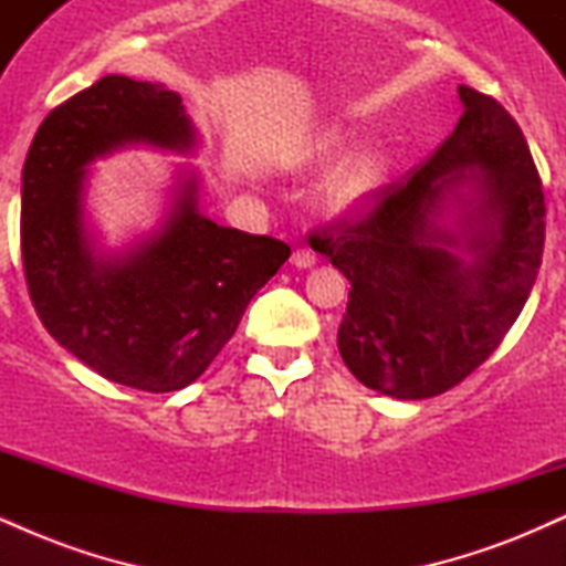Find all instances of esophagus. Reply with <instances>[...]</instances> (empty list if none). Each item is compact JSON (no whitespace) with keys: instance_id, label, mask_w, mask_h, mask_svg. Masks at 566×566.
I'll return each instance as SVG.
<instances>
[{"instance_id":"1","label":"esophagus","mask_w":566,"mask_h":566,"mask_svg":"<svg viewBox=\"0 0 566 566\" xmlns=\"http://www.w3.org/2000/svg\"><path fill=\"white\" fill-rule=\"evenodd\" d=\"M314 263H316V252L308 250V247H297V250L292 252V265H295V269H311Z\"/></svg>"}]
</instances>
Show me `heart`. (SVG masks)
<instances>
[{
	"label": "heart",
	"mask_w": 566,
	"mask_h": 566,
	"mask_svg": "<svg viewBox=\"0 0 566 566\" xmlns=\"http://www.w3.org/2000/svg\"><path fill=\"white\" fill-rule=\"evenodd\" d=\"M350 148V135L343 127H324L305 138L301 146L292 151V167H324L329 161L340 159ZM382 178V161L373 154L346 161L333 178L322 188V205L333 212L350 210L361 205L369 193L375 191Z\"/></svg>",
	"instance_id": "b5f03b06"
}]
</instances>
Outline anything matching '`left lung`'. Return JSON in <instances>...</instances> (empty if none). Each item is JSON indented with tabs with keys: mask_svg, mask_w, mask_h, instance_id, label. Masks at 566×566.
I'll return each mask as SVG.
<instances>
[{
	"mask_svg": "<svg viewBox=\"0 0 566 566\" xmlns=\"http://www.w3.org/2000/svg\"><path fill=\"white\" fill-rule=\"evenodd\" d=\"M452 135L394 184L308 233L350 282L337 348L354 378L394 399H431L503 343L527 303L545 242V193L522 127L492 95L458 87ZM471 185L467 239L439 230ZM465 245L472 261L452 256Z\"/></svg>",
	"mask_w": 566,
	"mask_h": 566,
	"instance_id": "1",
	"label": "left lung"
}]
</instances>
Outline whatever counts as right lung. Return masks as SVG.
I'll list each match as a JSON object with an SVG mask.
<instances>
[{"label": "right lung", "instance_id": "add662e5", "mask_svg": "<svg viewBox=\"0 0 566 566\" xmlns=\"http://www.w3.org/2000/svg\"><path fill=\"white\" fill-rule=\"evenodd\" d=\"M188 151L184 101L165 84L108 74L44 116L21 184V255L44 329L106 380L167 394L210 367L290 247L212 223L188 178L161 229L95 261L82 218L84 167L125 143Z\"/></svg>", "mask_w": 566, "mask_h": 566}]
</instances>
